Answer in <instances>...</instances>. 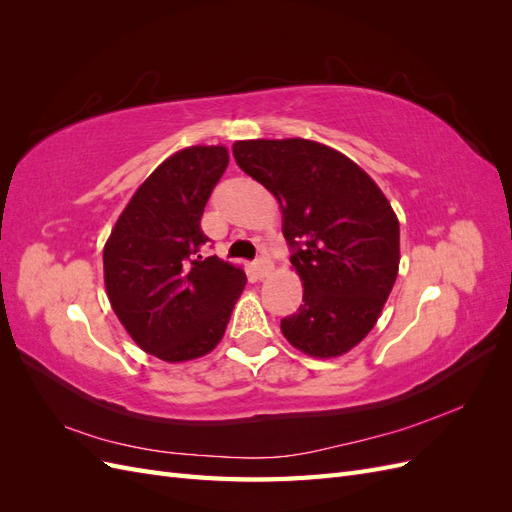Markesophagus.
<instances>
[{
    "instance_id": "obj_1",
    "label": "esophagus",
    "mask_w": 512,
    "mask_h": 512,
    "mask_svg": "<svg viewBox=\"0 0 512 512\" xmlns=\"http://www.w3.org/2000/svg\"><path fill=\"white\" fill-rule=\"evenodd\" d=\"M254 271L258 277H267L271 271H273V262L265 256H260L256 262H254Z\"/></svg>"
}]
</instances>
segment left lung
I'll return each mask as SVG.
<instances>
[{
	"instance_id": "1",
	"label": "left lung",
	"mask_w": 512,
	"mask_h": 512,
	"mask_svg": "<svg viewBox=\"0 0 512 512\" xmlns=\"http://www.w3.org/2000/svg\"><path fill=\"white\" fill-rule=\"evenodd\" d=\"M243 173L277 198L303 305L280 329L309 356H339L374 329L399 269V222L363 168L305 138L239 141Z\"/></svg>"
}]
</instances>
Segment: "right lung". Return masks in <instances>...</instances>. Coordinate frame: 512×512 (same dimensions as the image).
Returning <instances> with one entry per match:
<instances>
[{
    "instance_id": "add662e5",
    "label": "right lung",
    "mask_w": 512,
    "mask_h": 512,
    "mask_svg": "<svg viewBox=\"0 0 512 512\" xmlns=\"http://www.w3.org/2000/svg\"><path fill=\"white\" fill-rule=\"evenodd\" d=\"M228 166L224 147H188L136 190L104 245L111 305L134 342L168 363L198 359L220 344L247 277L218 256L200 228Z\"/></svg>"
}]
</instances>
